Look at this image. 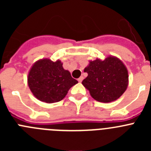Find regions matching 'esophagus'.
Instances as JSON below:
<instances>
[{
	"label": "esophagus",
	"mask_w": 151,
	"mask_h": 151,
	"mask_svg": "<svg viewBox=\"0 0 151 151\" xmlns=\"http://www.w3.org/2000/svg\"><path fill=\"white\" fill-rule=\"evenodd\" d=\"M83 76H81L80 77V78H78V82H82V80H83Z\"/></svg>",
	"instance_id": "34e87169"
}]
</instances>
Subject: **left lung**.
<instances>
[{"instance_id":"1","label":"left lung","mask_w":151,"mask_h":151,"mask_svg":"<svg viewBox=\"0 0 151 151\" xmlns=\"http://www.w3.org/2000/svg\"><path fill=\"white\" fill-rule=\"evenodd\" d=\"M87 78L82 81L94 100L103 103L114 101L122 95L129 85V73L125 64L116 57L89 61L84 69Z\"/></svg>"}]
</instances>
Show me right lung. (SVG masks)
I'll use <instances>...</instances> for the list:
<instances>
[{
	"instance_id": "1",
	"label": "right lung",
	"mask_w": 151,
	"mask_h": 151,
	"mask_svg": "<svg viewBox=\"0 0 151 151\" xmlns=\"http://www.w3.org/2000/svg\"><path fill=\"white\" fill-rule=\"evenodd\" d=\"M78 81L71 76L63 63L57 60H38L29 70L28 85L33 95L42 102L56 103L60 101L67 94L68 91Z\"/></svg>"
}]
</instances>
